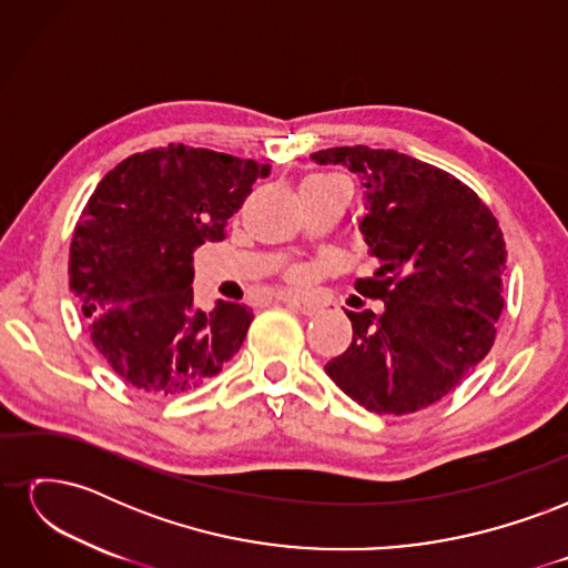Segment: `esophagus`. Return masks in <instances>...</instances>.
<instances>
[{"label": "esophagus", "instance_id": "34e87169", "mask_svg": "<svg viewBox=\"0 0 568 568\" xmlns=\"http://www.w3.org/2000/svg\"><path fill=\"white\" fill-rule=\"evenodd\" d=\"M280 301L286 303V305H291V307H296V311H301V313H305V315H313V313L317 311V303H315V301L305 298V296H298V294H282Z\"/></svg>", "mask_w": 568, "mask_h": 568}]
</instances>
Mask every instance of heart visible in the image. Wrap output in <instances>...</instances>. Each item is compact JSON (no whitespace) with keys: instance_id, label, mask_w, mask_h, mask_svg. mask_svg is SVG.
<instances>
[{"instance_id":"obj_1","label":"heart","mask_w":568,"mask_h":568,"mask_svg":"<svg viewBox=\"0 0 568 568\" xmlns=\"http://www.w3.org/2000/svg\"><path fill=\"white\" fill-rule=\"evenodd\" d=\"M305 182H320V184H343L338 178H334V175H313V178H307Z\"/></svg>"}]
</instances>
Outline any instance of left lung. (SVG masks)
Listing matches in <instances>:
<instances>
[{
    "label": "left lung",
    "instance_id": "obj_1",
    "mask_svg": "<svg viewBox=\"0 0 568 568\" xmlns=\"http://www.w3.org/2000/svg\"><path fill=\"white\" fill-rule=\"evenodd\" d=\"M311 159L359 178V232L376 270L355 288L384 301L382 313L346 311L353 341L324 369L376 415L434 405L493 348L507 270L497 220L467 184L393 149L336 146Z\"/></svg>",
    "mask_w": 568,
    "mask_h": 568
}]
</instances>
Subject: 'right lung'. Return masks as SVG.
<instances>
[{
    "mask_svg": "<svg viewBox=\"0 0 568 568\" xmlns=\"http://www.w3.org/2000/svg\"><path fill=\"white\" fill-rule=\"evenodd\" d=\"M270 165L168 144L118 163L78 220L71 288L97 351L130 386L180 395L215 376L242 348L253 311L194 301V257L225 239Z\"/></svg>",
    "mask_w": 568,
    "mask_h": 568,
    "instance_id": "add662e5",
    "label": "right lung"
}]
</instances>
